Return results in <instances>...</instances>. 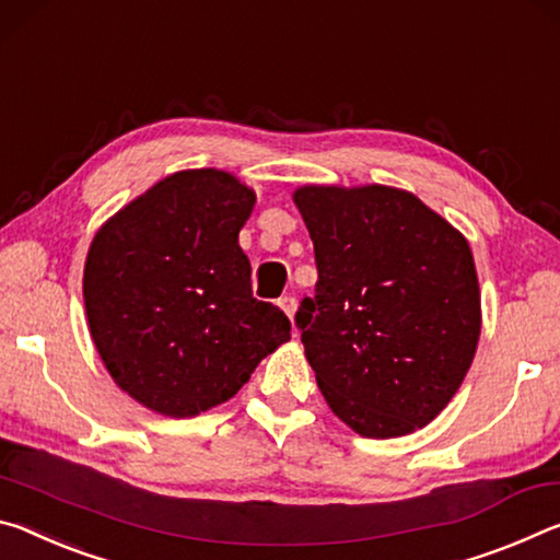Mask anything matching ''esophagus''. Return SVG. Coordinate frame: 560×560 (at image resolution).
I'll return each mask as SVG.
<instances>
[{"mask_svg":"<svg viewBox=\"0 0 560 560\" xmlns=\"http://www.w3.org/2000/svg\"><path fill=\"white\" fill-rule=\"evenodd\" d=\"M278 307L282 310V313H285L290 319L295 317V310H298V302H295V298H290V295H285V298H280L278 300Z\"/></svg>","mask_w":560,"mask_h":560,"instance_id":"obj_1","label":"esophagus"}]
</instances>
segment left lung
<instances>
[{"mask_svg": "<svg viewBox=\"0 0 560 560\" xmlns=\"http://www.w3.org/2000/svg\"><path fill=\"white\" fill-rule=\"evenodd\" d=\"M292 200L319 275L295 319L329 409L370 439L427 427L479 345L469 241L401 188L302 186Z\"/></svg>", "mask_w": 560, "mask_h": 560, "instance_id": "left-lung-1", "label": "left lung"}]
</instances>
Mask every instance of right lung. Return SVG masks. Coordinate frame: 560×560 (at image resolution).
Segmentation results:
<instances>
[{
	"mask_svg": "<svg viewBox=\"0 0 560 560\" xmlns=\"http://www.w3.org/2000/svg\"><path fill=\"white\" fill-rule=\"evenodd\" d=\"M255 190L218 168L178 171L98 228L84 265L89 332L128 397L196 417L235 397L290 340V319L253 298L237 233Z\"/></svg>",
	"mask_w": 560,
	"mask_h": 560,
	"instance_id": "obj_1",
	"label": "right lung"
}]
</instances>
